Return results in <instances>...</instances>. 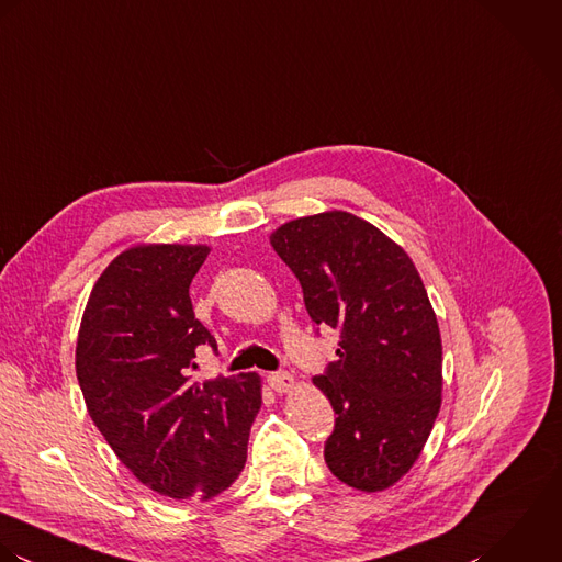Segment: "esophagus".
Returning <instances> with one entry per match:
<instances>
[{
	"label": "esophagus",
	"instance_id": "1",
	"mask_svg": "<svg viewBox=\"0 0 562 562\" xmlns=\"http://www.w3.org/2000/svg\"><path fill=\"white\" fill-rule=\"evenodd\" d=\"M267 384H269L276 393H286V391L293 389L295 380H293V375L286 373V371H271V373H267Z\"/></svg>",
	"mask_w": 562,
	"mask_h": 562
}]
</instances>
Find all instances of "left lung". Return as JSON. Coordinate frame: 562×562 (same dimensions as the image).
I'll return each instance as SVG.
<instances>
[{
	"instance_id": "obj_1",
	"label": "left lung",
	"mask_w": 562,
	"mask_h": 562,
	"mask_svg": "<svg viewBox=\"0 0 562 562\" xmlns=\"http://www.w3.org/2000/svg\"><path fill=\"white\" fill-rule=\"evenodd\" d=\"M271 245L300 280L317 335L340 337L338 360L313 378L337 413L326 462L358 491L389 488L441 408L443 347L424 282L400 245L340 211L289 222Z\"/></svg>"
}]
</instances>
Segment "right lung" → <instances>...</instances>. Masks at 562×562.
Returning <instances> with one entry per match:
<instances>
[{
	"label": "right lung",
	"instance_id": "obj_1",
	"mask_svg": "<svg viewBox=\"0 0 562 562\" xmlns=\"http://www.w3.org/2000/svg\"><path fill=\"white\" fill-rule=\"evenodd\" d=\"M206 245H140L95 282L76 347L91 419L151 491L211 499L243 471L260 408L256 373L193 382L200 347L217 340L195 319L189 286Z\"/></svg>",
	"mask_w": 562,
	"mask_h": 562
}]
</instances>
